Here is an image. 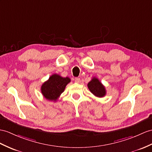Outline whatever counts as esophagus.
<instances>
[{"label": "esophagus", "mask_w": 152, "mask_h": 152, "mask_svg": "<svg viewBox=\"0 0 152 152\" xmlns=\"http://www.w3.org/2000/svg\"><path fill=\"white\" fill-rule=\"evenodd\" d=\"M75 82L77 83H80V78H75Z\"/></svg>", "instance_id": "esophagus-1"}]
</instances>
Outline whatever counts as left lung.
Here are the masks:
<instances>
[{
  "instance_id": "1",
  "label": "left lung",
  "mask_w": 152,
  "mask_h": 152,
  "mask_svg": "<svg viewBox=\"0 0 152 152\" xmlns=\"http://www.w3.org/2000/svg\"><path fill=\"white\" fill-rule=\"evenodd\" d=\"M88 88L91 93L97 97H103L106 94L105 87L96 77H94L88 83Z\"/></svg>"
}]
</instances>
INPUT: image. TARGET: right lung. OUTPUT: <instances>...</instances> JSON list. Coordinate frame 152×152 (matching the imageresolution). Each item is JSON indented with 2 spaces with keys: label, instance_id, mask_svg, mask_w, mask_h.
Segmentation results:
<instances>
[{
  "label": "right lung",
  "instance_id": "right-lung-1",
  "mask_svg": "<svg viewBox=\"0 0 152 152\" xmlns=\"http://www.w3.org/2000/svg\"><path fill=\"white\" fill-rule=\"evenodd\" d=\"M69 82V77H62L58 74H53L42 84L41 93L47 100L56 101Z\"/></svg>",
  "mask_w": 152,
  "mask_h": 152
}]
</instances>
